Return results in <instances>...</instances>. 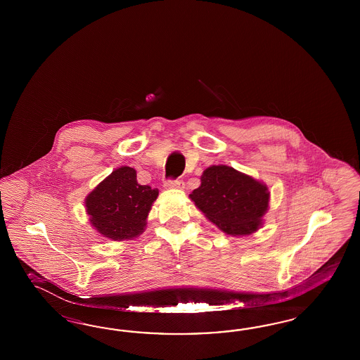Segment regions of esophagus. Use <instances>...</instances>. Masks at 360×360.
Masks as SVG:
<instances>
[{"label":"esophagus","instance_id":"esophagus-1","mask_svg":"<svg viewBox=\"0 0 360 360\" xmlns=\"http://www.w3.org/2000/svg\"><path fill=\"white\" fill-rule=\"evenodd\" d=\"M165 187L167 188H184L185 187V182L184 179H166L164 184Z\"/></svg>","mask_w":360,"mask_h":360}]
</instances>
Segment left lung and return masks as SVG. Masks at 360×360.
<instances>
[{
  "label": "left lung",
  "mask_w": 360,
  "mask_h": 360,
  "mask_svg": "<svg viewBox=\"0 0 360 360\" xmlns=\"http://www.w3.org/2000/svg\"><path fill=\"white\" fill-rule=\"evenodd\" d=\"M190 198L223 232L250 235L262 226L269 205L266 186L224 165L210 166Z\"/></svg>",
  "instance_id": "8db88e82"
}]
</instances>
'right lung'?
Listing matches in <instances>:
<instances>
[{
  "mask_svg": "<svg viewBox=\"0 0 360 360\" xmlns=\"http://www.w3.org/2000/svg\"><path fill=\"white\" fill-rule=\"evenodd\" d=\"M158 190L137 182L136 170L122 166L112 172L87 196L91 224L112 240L133 239L146 226Z\"/></svg>",
  "mask_w": 360,
  "mask_h": 360,
  "instance_id": "add662e5",
  "label": "right lung"
}]
</instances>
